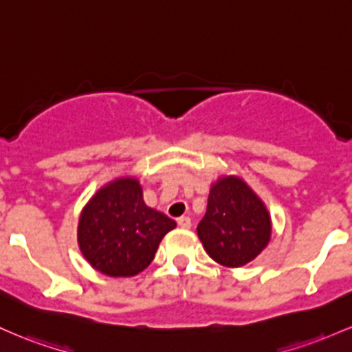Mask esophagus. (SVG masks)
Masks as SVG:
<instances>
[{
	"label": "esophagus",
	"instance_id": "34e87169",
	"mask_svg": "<svg viewBox=\"0 0 352 352\" xmlns=\"http://www.w3.org/2000/svg\"><path fill=\"white\" fill-rule=\"evenodd\" d=\"M177 226L183 229H189L191 228V218H188V216H181V218H177Z\"/></svg>",
	"mask_w": 352,
	"mask_h": 352
}]
</instances>
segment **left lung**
<instances>
[{
	"mask_svg": "<svg viewBox=\"0 0 352 352\" xmlns=\"http://www.w3.org/2000/svg\"><path fill=\"white\" fill-rule=\"evenodd\" d=\"M271 232L266 204L243 177L226 175L211 183L197 236L212 261L224 267L244 266L266 250Z\"/></svg>",
	"mask_w": 352,
	"mask_h": 352,
	"instance_id": "obj_1",
	"label": "left lung"
}]
</instances>
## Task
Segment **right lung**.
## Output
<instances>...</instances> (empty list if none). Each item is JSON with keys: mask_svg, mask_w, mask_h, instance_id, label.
<instances>
[{"mask_svg": "<svg viewBox=\"0 0 352 352\" xmlns=\"http://www.w3.org/2000/svg\"><path fill=\"white\" fill-rule=\"evenodd\" d=\"M176 223L146 206L143 186L120 176L98 189L78 223V246L96 271L109 278H131L155 259L161 239Z\"/></svg>", "mask_w": 352, "mask_h": 352, "instance_id": "add662e5", "label": "right lung"}]
</instances>
